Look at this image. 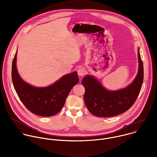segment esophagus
<instances>
[{"label":"esophagus","mask_w":157,"mask_h":157,"mask_svg":"<svg viewBox=\"0 0 157 157\" xmlns=\"http://www.w3.org/2000/svg\"><path fill=\"white\" fill-rule=\"evenodd\" d=\"M77 73L79 76H83L85 74V69L83 67H80L77 69Z\"/></svg>","instance_id":"1"}]
</instances>
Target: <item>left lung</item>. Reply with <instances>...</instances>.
<instances>
[{
	"label": "left lung",
	"mask_w": 157,
	"mask_h": 157,
	"mask_svg": "<svg viewBox=\"0 0 157 157\" xmlns=\"http://www.w3.org/2000/svg\"><path fill=\"white\" fill-rule=\"evenodd\" d=\"M138 71L127 87L116 90L105 88L93 75H86L82 83L85 88L84 101L90 113L98 117H109L128 111L134 103L142 86L144 70L138 48Z\"/></svg>",
	"instance_id": "1"
}]
</instances>
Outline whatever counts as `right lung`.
Listing matches in <instances>:
<instances>
[{"label":"right lung","instance_id":"obj_1","mask_svg":"<svg viewBox=\"0 0 157 157\" xmlns=\"http://www.w3.org/2000/svg\"><path fill=\"white\" fill-rule=\"evenodd\" d=\"M17 52L12 63V81L20 100L31 112L38 115L50 117L63 107L72 88L79 82L76 71L63 75L52 85L36 87L25 82L17 69Z\"/></svg>","mask_w":157,"mask_h":157}]
</instances>
